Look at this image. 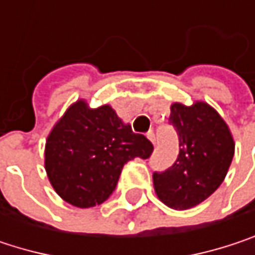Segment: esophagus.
Instances as JSON below:
<instances>
[{
  "label": "esophagus",
  "mask_w": 255,
  "mask_h": 255,
  "mask_svg": "<svg viewBox=\"0 0 255 255\" xmlns=\"http://www.w3.org/2000/svg\"><path fill=\"white\" fill-rule=\"evenodd\" d=\"M146 137H147V138H149V140H150V141L155 144V134H153V131H149V132L146 134Z\"/></svg>",
  "instance_id": "esophagus-1"
}]
</instances>
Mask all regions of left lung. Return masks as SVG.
<instances>
[{"label":"left lung","instance_id":"left-lung-1","mask_svg":"<svg viewBox=\"0 0 255 255\" xmlns=\"http://www.w3.org/2000/svg\"><path fill=\"white\" fill-rule=\"evenodd\" d=\"M168 124L178 137V155L165 171L153 173L158 198L174 210H187L214 193L228 174L235 143L222 117L207 103H174Z\"/></svg>","mask_w":255,"mask_h":255}]
</instances>
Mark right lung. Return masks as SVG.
Masks as SVG:
<instances>
[{
    "label": "right lung",
    "mask_w": 255,
    "mask_h": 255,
    "mask_svg": "<svg viewBox=\"0 0 255 255\" xmlns=\"http://www.w3.org/2000/svg\"><path fill=\"white\" fill-rule=\"evenodd\" d=\"M152 152L153 144L132 132L111 106L90 109L79 100L48 135L45 171L66 202L90 208L114 193L128 161L147 159Z\"/></svg>",
    "instance_id": "add662e5"
}]
</instances>
